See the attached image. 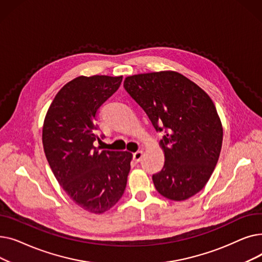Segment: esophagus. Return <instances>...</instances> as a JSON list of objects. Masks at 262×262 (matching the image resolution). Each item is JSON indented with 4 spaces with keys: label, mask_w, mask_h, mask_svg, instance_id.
Segmentation results:
<instances>
[{
    "label": "esophagus",
    "mask_w": 262,
    "mask_h": 262,
    "mask_svg": "<svg viewBox=\"0 0 262 262\" xmlns=\"http://www.w3.org/2000/svg\"><path fill=\"white\" fill-rule=\"evenodd\" d=\"M142 154H143V152H142L141 149L137 150V152H136V153H134V155H133L134 160H135L136 162H139V161L141 160V158H142Z\"/></svg>",
    "instance_id": "esophagus-1"
}]
</instances>
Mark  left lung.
Segmentation results:
<instances>
[{
    "mask_svg": "<svg viewBox=\"0 0 262 262\" xmlns=\"http://www.w3.org/2000/svg\"><path fill=\"white\" fill-rule=\"evenodd\" d=\"M124 88L164 136V164L153 174L159 193L184 201L207 184L222 147L223 128L209 95L173 71L128 76Z\"/></svg>",
    "mask_w": 262,
    "mask_h": 262,
    "instance_id": "obj_1",
    "label": "left lung"
}]
</instances>
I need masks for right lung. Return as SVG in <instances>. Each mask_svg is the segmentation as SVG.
Returning a JSON list of instances; mask_svg holds the SVG:
<instances>
[{"instance_id": "obj_1", "label": "right lung", "mask_w": 262, "mask_h": 262, "mask_svg": "<svg viewBox=\"0 0 262 262\" xmlns=\"http://www.w3.org/2000/svg\"><path fill=\"white\" fill-rule=\"evenodd\" d=\"M121 82L122 76H78L59 90L45 119L42 143L55 177L75 204L92 213L116 205L130 170L132 153L93 145L100 140L96 113Z\"/></svg>"}]
</instances>
